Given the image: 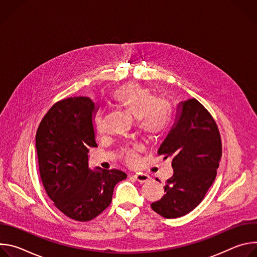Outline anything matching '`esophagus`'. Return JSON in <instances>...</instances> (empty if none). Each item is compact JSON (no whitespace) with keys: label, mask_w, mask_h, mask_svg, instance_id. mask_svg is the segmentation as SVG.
<instances>
[{"label":"esophagus","mask_w":257,"mask_h":257,"mask_svg":"<svg viewBox=\"0 0 257 257\" xmlns=\"http://www.w3.org/2000/svg\"><path fill=\"white\" fill-rule=\"evenodd\" d=\"M134 178H135L138 182H140V183H144V182L149 181V180L151 179L150 175L143 174V173H136V174L134 175Z\"/></svg>","instance_id":"obj_1"}]
</instances>
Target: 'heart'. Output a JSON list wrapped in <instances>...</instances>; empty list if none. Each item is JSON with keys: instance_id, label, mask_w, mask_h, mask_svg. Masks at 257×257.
<instances>
[{"instance_id": "1", "label": "heart", "mask_w": 257, "mask_h": 257, "mask_svg": "<svg viewBox=\"0 0 257 257\" xmlns=\"http://www.w3.org/2000/svg\"><path fill=\"white\" fill-rule=\"evenodd\" d=\"M112 100L135 119L136 128L149 138H157L167 129L171 107L169 102L161 97H155L153 91L138 83H127L117 88L112 94ZM102 119L98 115L94 124L98 131L101 130ZM126 161L133 164L136 161L134 151L126 153Z\"/></svg>"}]
</instances>
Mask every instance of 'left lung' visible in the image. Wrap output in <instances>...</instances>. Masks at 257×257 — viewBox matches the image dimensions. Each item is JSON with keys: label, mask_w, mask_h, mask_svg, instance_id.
Returning <instances> with one entry per match:
<instances>
[{"label": "left lung", "mask_w": 257, "mask_h": 257, "mask_svg": "<svg viewBox=\"0 0 257 257\" xmlns=\"http://www.w3.org/2000/svg\"><path fill=\"white\" fill-rule=\"evenodd\" d=\"M158 155L172 159L174 174L166 182L165 195L151 206L166 218L185 215L202 201L222 157L217 126L197 99L178 104L176 122Z\"/></svg>", "instance_id": "8db88e82"}]
</instances>
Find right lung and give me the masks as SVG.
Masks as SVG:
<instances>
[{
	"instance_id": "obj_1",
	"label": "right lung",
	"mask_w": 257,
	"mask_h": 257,
	"mask_svg": "<svg viewBox=\"0 0 257 257\" xmlns=\"http://www.w3.org/2000/svg\"><path fill=\"white\" fill-rule=\"evenodd\" d=\"M95 103L86 96L56 102L35 136L43 185L54 204L68 217L87 222L112 201L114 188L127 175L120 170L88 167L89 148H96Z\"/></svg>"
}]
</instances>
